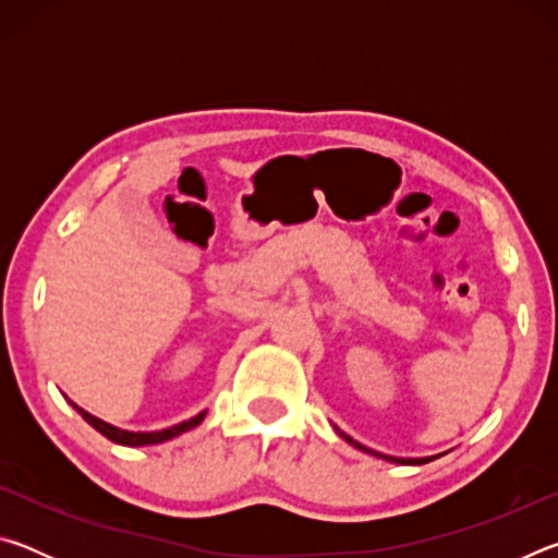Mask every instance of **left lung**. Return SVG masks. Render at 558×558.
Returning a JSON list of instances; mask_svg holds the SVG:
<instances>
[{"label": "left lung", "mask_w": 558, "mask_h": 558, "mask_svg": "<svg viewBox=\"0 0 558 558\" xmlns=\"http://www.w3.org/2000/svg\"><path fill=\"white\" fill-rule=\"evenodd\" d=\"M339 436H342L347 442H352L354 448H359V450H364V452H372V456H376V458H384V460H389V462H399V465H423V462H430V460H436V458H391V456H381V452H374L372 448H364L362 442H356V440H352L347 436V433H342V430H337Z\"/></svg>", "instance_id": "8db88e82"}]
</instances>
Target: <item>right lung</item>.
I'll return each instance as SVG.
<instances>
[{
  "instance_id": "1",
  "label": "right lung",
  "mask_w": 558,
  "mask_h": 558,
  "mask_svg": "<svg viewBox=\"0 0 558 558\" xmlns=\"http://www.w3.org/2000/svg\"><path fill=\"white\" fill-rule=\"evenodd\" d=\"M73 409L78 411V413L83 415V418H86V421L90 423V426L96 428L98 433H102V436H106L108 440L120 442V446H130V448H135V446H155V442L172 440V438H177V436H182V433H186V430H192V428L199 426V423L204 421V415H206V411H202L199 415H194V418H189V421H184V423H177V426L165 428V430H155V433H132V430H120V428H116V426H110V423L100 421V418H96V415H90L88 411L78 409V405H75V403H73Z\"/></svg>"
}]
</instances>
